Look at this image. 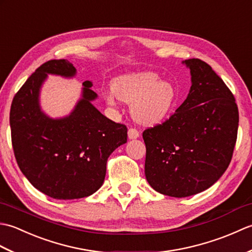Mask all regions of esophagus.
I'll return each mask as SVG.
<instances>
[{
	"mask_svg": "<svg viewBox=\"0 0 252 252\" xmlns=\"http://www.w3.org/2000/svg\"><path fill=\"white\" fill-rule=\"evenodd\" d=\"M127 136H129L130 140H134V138H137L140 136V133L136 129H133V127H130L129 131H127Z\"/></svg>",
	"mask_w": 252,
	"mask_h": 252,
	"instance_id": "esophagus-1",
	"label": "esophagus"
}]
</instances>
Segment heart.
<instances>
[{"label":"heart","mask_w":252,"mask_h":252,"mask_svg":"<svg viewBox=\"0 0 252 252\" xmlns=\"http://www.w3.org/2000/svg\"><path fill=\"white\" fill-rule=\"evenodd\" d=\"M117 98L131 105L133 119L143 126L161 122L172 110L176 92L172 84L162 81L152 71L126 74L112 83V92L106 94L107 103L115 105Z\"/></svg>","instance_id":"1"}]
</instances>
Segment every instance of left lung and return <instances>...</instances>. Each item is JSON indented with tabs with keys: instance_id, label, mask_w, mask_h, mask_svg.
Segmentation results:
<instances>
[{
	"instance_id": "left-lung-1",
	"label": "left lung",
	"mask_w": 252,
	"mask_h": 252,
	"mask_svg": "<svg viewBox=\"0 0 252 252\" xmlns=\"http://www.w3.org/2000/svg\"><path fill=\"white\" fill-rule=\"evenodd\" d=\"M191 87L169 119L143 132L145 175L155 190L187 197L212 186L232 160L238 130L233 93L198 58L186 60Z\"/></svg>"
}]
</instances>
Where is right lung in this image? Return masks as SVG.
Here are the masks:
<instances>
[{
	"label": "right lung",
	"mask_w": 252,
	"mask_h": 252,
	"mask_svg": "<svg viewBox=\"0 0 252 252\" xmlns=\"http://www.w3.org/2000/svg\"><path fill=\"white\" fill-rule=\"evenodd\" d=\"M76 68L67 60L44 63L14 96L9 112L14 155L36 189L55 199H78L103 185L107 159L126 143L125 125L106 118L92 105L97 97L84 81L82 98L71 114L52 119L40 108L39 95L47 74L71 78Z\"/></svg>",
	"instance_id": "obj_1"
}]
</instances>
